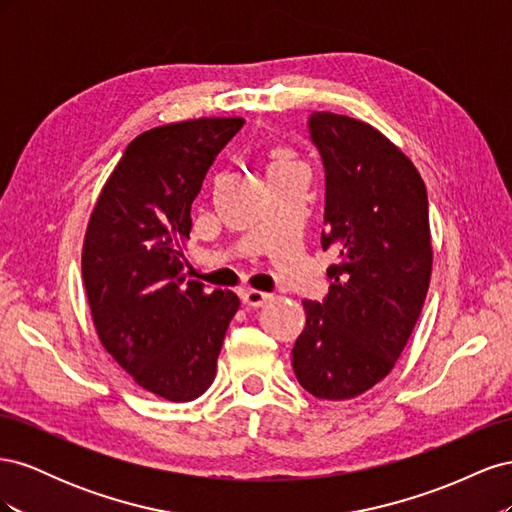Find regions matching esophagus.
Instances as JSON below:
<instances>
[{
    "label": "esophagus",
    "mask_w": 512,
    "mask_h": 512,
    "mask_svg": "<svg viewBox=\"0 0 512 512\" xmlns=\"http://www.w3.org/2000/svg\"><path fill=\"white\" fill-rule=\"evenodd\" d=\"M271 299H273V294H269V292H260V290H243L241 292L243 305H250V307H260Z\"/></svg>",
    "instance_id": "1"
}]
</instances>
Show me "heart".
<instances>
[{
    "mask_svg": "<svg viewBox=\"0 0 512 512\" xmlns=\"http://www.w3.org/2000/svg\"><path fill=\"white\" fill-rule=\"evenodd\" d=\"M271 170H286V168H297V160L290 153V149L286 147H275L271 151Z\"/></svg>",
    "mask_w": 512,
    "mask_h": 512,
    "instance_id": "1",
    "label": "heart"
}]
</instances>
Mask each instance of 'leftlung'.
Wrapping results in <instances>:
<instances>
[{"label":"left lung","instance_id":"1","mask_svg":"<svg viewBox=\"0 0 512 512\" xmlns=\"http://www.w3.org/2000/svg\"><path fill=\"white\" fill-rule=\"evenodd\" d=\"M309 136L324 164L322 250L329 294L303 301L305 329L292 348L299 384L342 401L391 374L421 316L431 280L425 183L410 158L374 126L314 113Z\"/></svg>","mask_w":512,"mask_h":512}]
</instances>
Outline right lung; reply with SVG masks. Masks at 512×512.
Instances as JSON below:
<instances>
[{"instance_id": "1", "label": "right lung", "mask_w": 512, "mask_h": 512, "mask_svg": "<svg viewBox=\"0 0 512 512\" xmlns=\"http://www.w3.org/2000/svg\"><path fill=\"white\" fill-rule=\"evenodd\" d=\"M241 117H200L143 132L123 151L91 211L83 282L106 352L145 391L168 401L203 395L239 297L188 280L181 245L192 203Z\"/></svg>"}]
</instances>
